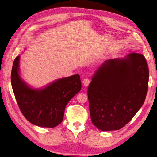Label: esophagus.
<instances>
[{"label":"esophagus","mask_w":157,"mask_h":157,"mask_svg":"<svg viewBox=\"0 0 157 157\" xmlns=\"http://www.w3.org/2000/svg\"><path fill=\"white\" fill-rule=\"evenodd\" d=\"M90 82V80L89 78H85V79L83 80V84H84V85H85V86H89Z\"/></svg>","instance_id":"esophagus-1"}]
</instances>
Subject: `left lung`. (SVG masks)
<instances>
[{"label": "left lung", "instance_id": "1", "mask_svg": "<svg viewBox=\"0 0 157 157\" xmlns=\"http://www.w3.org/2000/svg\"><path fill=\"white\" fill-rule=\"evenodd\" d=\"M148 67L144 56L132 52L98 68L88 88L93 124L103 131L119 130L131 121L146 98Z\"/></svg>", "mask_w": 157, "mask_h": 157}]
</instances>
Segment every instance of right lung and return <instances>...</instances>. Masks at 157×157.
Masks as SVG:
<instances>
[{"instance_id":"add662e5","label":"right lung","mask_w":157,"mask_h":157,"mask_svg":"<svg viewBox=\"0 0 157 157\" xmlns=\"http://www.w3.org/2000/svg\"><path fill=\"white\" fill-rule=\"evenodd\" d=\"M20 56L15 58L11 71V85L18 107L30 123L53 128L62 123L67 103L81 89L78 74L63 78L43 90L29 88L18 73Z\"/></svg>"}]
</instances>
